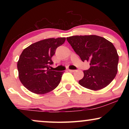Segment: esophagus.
I'll return each instance as SVG.
<instances>
[{
    "instance_id": "esophagus-1",
    "label": "esophagus",
    "mask_w": 129,
    "mask_h": 129,
    "mask_svg": "<svg viewBox=\"0 0 129 129\" xmlns=\"http://www.w3.org/2000/svg\"><path fill=\"white\" fill-rule=\"evenodd\" d=\"M68 70H69V71L70 72H75L76 71L75 70H71V69H69Z\"/></svg>"
}]
</instances>
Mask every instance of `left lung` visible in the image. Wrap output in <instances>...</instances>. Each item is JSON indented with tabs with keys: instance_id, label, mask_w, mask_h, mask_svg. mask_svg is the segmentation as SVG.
<instances>
[{
	"instance_id": "left-lung-1",
	"label": "left lung",
	"mask_w": 129,
	"mask_h": 129,
	"mask_svg": "<svg viewBox=\"0 0 129 129\" xmlns=\"http://www.w3.org/2000/svg\"><path fill=\"white\" fill-rule=\"evenodd\" d=\"M83 61L90 62L79 83L87 89L98 90L109 85L117 73L119 56L112 43L96 35L73 36L66 38Z\"/></svg>"
}]
</instances>
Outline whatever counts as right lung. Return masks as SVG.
Returning a JSON list of instances; mask_svg holds the SVG:
<instances>
[{"instance_id":"obj_1","label":"right lung","mask_w":129,"mask_h":129,"mask_svg":"<svg viewBox=\"0 0 129 129\" xmlns=\"http://www.w3.org/2000/svg\"><path fill=\"white\" fill-rule=\"evenodd\" d=\"M66 38H50L31 44L20 54L17 61L19 77L26 89L43 94L53 90L60 82L63 72L49 69L52 56Z\"/></svg>"}]
</instances>
